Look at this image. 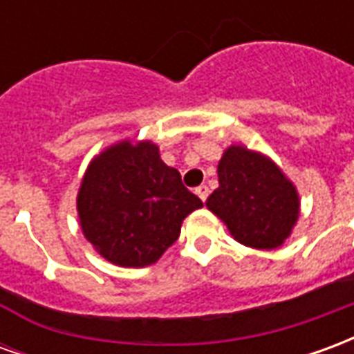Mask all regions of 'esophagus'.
I'll use <instances>...</instances> for the list:
<instances>
[{"mask_svg":"<svg viewBox=\"0 0 354 354\" xmlns=\"http://www.w3.org/2000/svg\"><path fill=\"white\" fill-rule=\"evenodd\" d=\"M195 193H197V195H199V199L205 203V201H207V197H208V193H210V192H208L207 185H199V187L195 189Z\"/></svg>","mask_w":354,"mask_h":354,"instance_id":"obj_1","label":"esophagus"}]
</instances>
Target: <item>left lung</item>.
I'll return each mask as SVG.
<instances>
[{
  "label": "left lung",
  "instance_id": "1",
  "mask_svg": "<svg viewBox=\"0 0 354 354\" xmlns=\"http://www.w3.org/2000/svg\"><path fill=\"white\" fill-rule=\"evenodd\" d=\"M218 184L207 208L231 237L258 250L282 246L297 223L299 195L273 159L246 146H230L218 162Z\"/></svg>",
  "mask_w": 354,
  "mask_h": 354
}]
</instances>
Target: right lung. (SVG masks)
<instances>
[{"instance_id": "1", "label": "right lung", "mask_w": 354, "mask_h": 354, "mask_svg": "<svg viewBox=\"0 0 354 354\" xmlns=\"http://www.w3.org/2000/svg\"><path fill=\"white\" fill-rule=\"evenodd\" d=\"M201 207L151 140L124 138L94 155L77 192L83 235L102 258L121 267L155 263Z\"/></svg>"}]
</instances>
